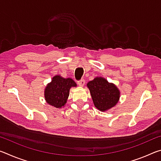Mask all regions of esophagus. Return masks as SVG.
I'll list each match as a JSON object with an SVG mask.
<instances>
[{"mask_svg":"<svg viewBox=\"0 0 161 161\" xmlns=\"http://www.w3.org/2000/svg\"><path fill=\"white\" fill-rule=\"evenodd\" d=\"M77 84H78L79 86H83L84 85V84H85V80H81L80 81H78Z\"/></svg>","mask_w":161,"mask_h":161,"instance_id":"1","label":"esophagus"}]
</instances>
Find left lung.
<instances>
[{
  "mask_svg": "<svg viewBox=\"0 0 161 161\" xmlns=\"http://www.w3.org/2000/svg\"><path fill=\"white\" fill-rule=\"evenodd\" d=\"M93 103L98 110L107 111L117 104L120 99V91L115 84L102 77H96L86 84Z\"/></svg>",
  "mask_w": 161,
  "mask_h": 161,
  "instance_id": "left-lung-1",
  "label": "left lung"
}]
</instances>
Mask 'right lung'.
<instances>
[{
    "label": "right lung",
    "mask_w": 161,
    "mask_h": 161,
    "mask_svg": "<svg viewBox=\"0 0 161 161\" xmlns=\"http://www.w3.org/2000/svg\"><path fill=\"white\" fill-rule=\"evenodd\" d=\"M77 86L72 79L64 78L58 75L54 76L45 88L44 96L46 102L57 108L64 107L69 97L70 89Z\"/></svg>",
    "instance_id": "right-lung-1"
}]
</instances>
